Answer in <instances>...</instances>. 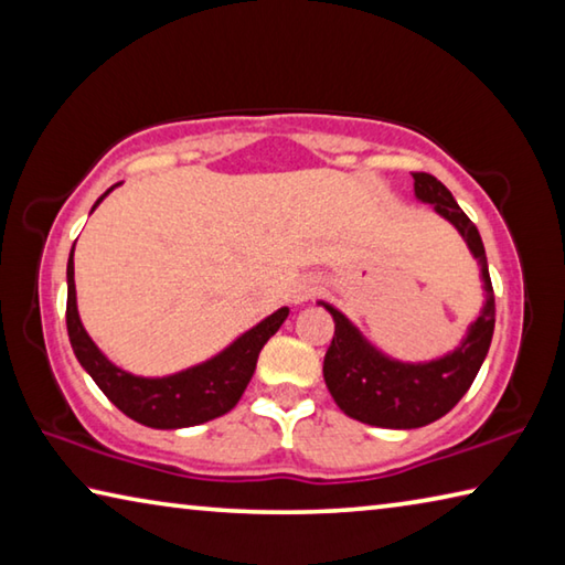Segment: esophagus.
<instances>
[{"instance_id":"obj_1","label":"esophagus","mask_w":565,"mask_h":565,"mask_svg":"<svg viewBox=\"0 0 565 565\" xmlns=\"http://www.w3.org/2000/svg\"><path fill=\"white\" fill-rule=\"evenodd\" d=\"M319 286L313 284V281H301V284H296L294 286V294H291V299H294V303H301V301H306L309 299V296L317 291Z\"/></svg>"}]
</instances>
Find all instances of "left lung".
Returning <instances> with one entry per match:
<instances>
[{
	"label": "left lung",
	"mask_w": 565,
	"mask_h": 565,
	"mask_svg": "<svg viewBox=\"0 0 565 565\" xmlns=\"http://www.w3.org/2000/svg\"><path fill=\"white\" fill-rule=\"evenodd\" d=\"M414 189L420 202L434 204L436 212L448 218L466 238L468 248L481 264L486 306L481 317L468 329L466 341L454 353L431 363H398L369 347L343 313L323 303L337 323L329 351L323 356V381L343 414L381 428H418L446 416L471 388L489 353L495 323L493 286L476 224L436 177L414 171Z\"/></svg>",
	"instance_id": "8db88e82"
}]
</instances>
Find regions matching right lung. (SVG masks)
Instances as JSON below:
<instances>
[{
  "instance_id": "right-lung-1",
  "label": "right lung",
  "mask_w": 565,
  "mask_h": 565,
  "mask_svg": "<svg viewBox=\"0 0 565 565\" xmlns=\"http://www.w3.org/2000/svg\"><path fill=\"white\" fill-rule=\"evenodd\" d=\"M109 191H104V196ZM104 196H99V202ZM97 204H94V209H97ZM72 254L70 264H66V331H70L76 359L121 414L151 428L196 426L232 411L254 376L256 359H259L264 343L279 331L284 319L289 317V309H279L269 319H264L259 327L246 331L242 339H236L232 347L212 361L199 363V366L181 371V374L167 379L131 376L109 363L82 327L79 313H76Z\"/></svg>"
}]
</instances>
